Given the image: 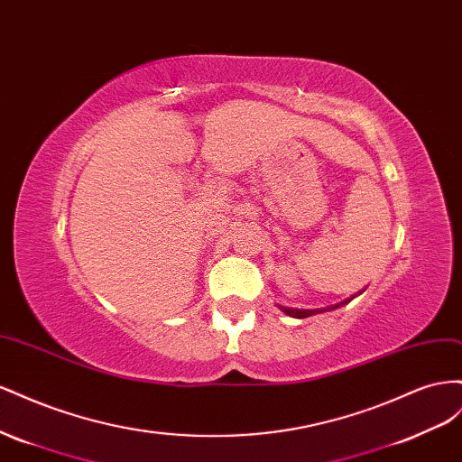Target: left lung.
<instances>
[{
	"mask_svg": "<svg viewBox=\"0 0 462 462\" xmlns=\"http://www.w3.org/2000/svg\"><path fill=\"white\" fill-rule=\"evenodd\" d=\"M356 296H358V294H356ZM350 300H354V296H352ZM350 300H345V301H340V304L328 306V308H323V310H298V308H284V306H279V310H281L282 313L290 315V318H294V319H306V318H310V315L323 313V311H331V310H337V308H340V306H345V304H348Z\"/></svg>",
	"mask_w": 462,
	"mask_h": 462,
	"instance_id": "left-lung-1",
	"label": "left lung"
}]
</instances>
